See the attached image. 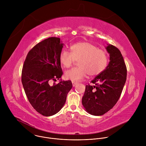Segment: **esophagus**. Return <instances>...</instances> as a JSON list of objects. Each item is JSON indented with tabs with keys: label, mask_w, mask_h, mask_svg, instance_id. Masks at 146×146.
<instances>
[{
	"label": "esophagus",
	"mask_w": 146,
	"mask_h": 146,
	"mask_svg": "<svg viewBox=\"0 0 146 146\" xmlns=\"http://www.w3.org/2000/svg\"><path fill=\"white\" fill-rule=\"evenodd\" d=\"M77 84V82H75V81H72V85H73V87H75Z\"/></svg>",
	"instance_id": "34e87169"
}]
</instances>
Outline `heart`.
Wrapping results in <instances>:
<instances>
[{
    "label": "heart",
    "mask_w": 146,
    "mask_h": 146,
    "mask_svg": "<svg viewBox=\"0 0 146 146\" xmlns=\"http://www.w3.org/2000/svg\"><path fill=\"white\" fill-rule=\"evenodd\" d=\"M71 52L62 50L59 54V61L65 68H70L75 60H78V68H73L65 73L66 79L78 81L88 74L95 76L100 74L108 65V58L102 50L88 42H79L70 47Z\"/></svg>",
    "instance_id": "b5f03b06"
}]
</instances>
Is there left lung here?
Here are the masks:
<instances>
[{"mask_svg":"<svg viewBox=\"0 0 146 146\" xmlns=\"http://www.w3.org/2000/svg\"><path fill=\"white\" fill-rule=\"evenodd\" d=\"M106 49L110 54L109 64L87 85L82 98L86 110L93 115H102L111 109L118 100L127 80V70L120 51L109 44Z\"/></svg>","mask_w":146,"mask_h":146,"instance_id":"1","label":"left lung"}]
</instances>
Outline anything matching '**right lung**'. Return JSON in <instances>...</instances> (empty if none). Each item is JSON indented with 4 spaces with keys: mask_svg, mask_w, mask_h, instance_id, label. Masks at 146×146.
Returning <instances> with one entry per match:
<instances>
[{
    "mask_svg": "<svg viewBox=\"0 0 146 146\" xmlns=\"http://www.w3.org/2000/svg\"><path fill=\"white\" fill-rule=\"evenodd\" d=\"M63 47L58 37L41 41L29 51L23 65L21 80L25 94L32 107L44 116L59 111L72 88L70 80L50 85L63 74L59 61Z\"/></svg>",
    "mask_w": 146,
    "mask_h": 146,
    "instance_id": "1",
    "label": "right lung"
}]
</instances>
